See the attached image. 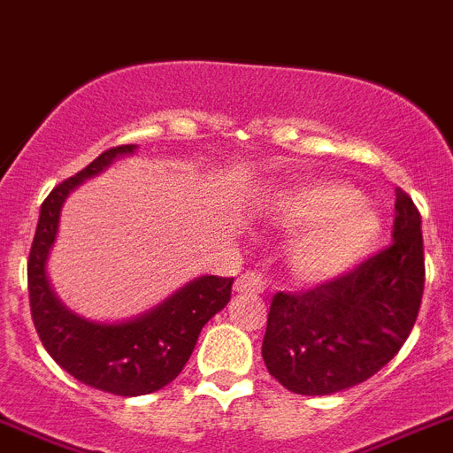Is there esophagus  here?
<instances>
[{
	"mask_svg": "<svg viewBox=\"0 0 453 453\" xmlns=\"http://www.w3.org/2000/svg\"><path fill=\"white\" fill-rule=\"evenodd\" d=\"M234 288L236 293H264L266 282L257 273H243L242 277H236Z\"/></svg>",
	"mask_w": 453,
	"mask_h": 453,
	"instance_id": "obj_1",
	"label": "esophagus"
}]
</instances>
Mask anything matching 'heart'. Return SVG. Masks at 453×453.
<instances>
[{
    "label": "heart",
    "instance_id": "heart-1",
    "mask_svg": "<svg viewBox=\"0 0 453 453\" xmlns=\"http://www.w3.org/2000/svg\"><path fill=\"white\" fill-rule=\"evenodd\" d=\"M271 219L284 230H300L288 250V268L303 284H327L352 271L381 230L379 211L348 182L332 178L300 180L277 191Z\"/></svg>",
    "mask_w": 453,
    "mask_h": 453
}]
</instances>
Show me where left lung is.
<instances>
[{
	"label": "left lung",
	"instance_id": "8db88e82",
	"mask_svg": "<svg viewBox=\"0 0 453 453\" xmlns=\"http://www.w3.org/2000/svg\"><path fill=\"white\" fill-rule=\"evenodd\" d=\"M425 291L422 219L395 189L393 243L304 293H275L262 357L291 393L332 395L384 368L409 338Z\"/></svg>",
	"mask_w": 453,
	"mask_h": 453
}]
</instances>
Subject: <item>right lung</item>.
I'll list each match as a JSON object with an SVG mask.
<instances>
[{"instance_id":"1","label":"right lung","mask_w":453,"mask_h":453,"mask_svg":"<svg viewBox=\"0 0 453 453\" xmlns=\"http://www.w3.org/2000/svg\"><path fill=\"white\" fill-rule=\"evenodd\" d=\"M130 153H135V144L104 150L76 176L51 189L40 207L27 268L31 316L44 349L74 379L119 397L156 393L171 384L189 361L207 320L230 303L234 282V277L203 275L126 323H95L69 311L56 297L47 277V257L56 242L65 198L85 178Z\"/></svg>"}]
</instances>
